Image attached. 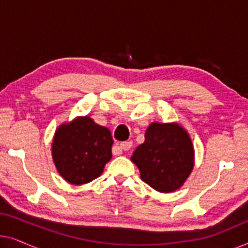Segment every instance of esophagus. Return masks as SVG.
I'll use <instances>...</instances> for the list:
<instances>
[{"instance_id":"esophagus-1","label":"esophagus","mask_w":248,"mask_h":248,"mask_svg":"<svg viewBox=\"0 0 248 248\" xmlns=\"http://www.w3.org/2000/svg\"><path fill=\"white\" fill-rule=\"evenodd\" d=\"M132 148V142L131 141H125L122 142L120 145L113 148V154L114 155H121L122 151H127Z\"/></svg>"}]
</instances>
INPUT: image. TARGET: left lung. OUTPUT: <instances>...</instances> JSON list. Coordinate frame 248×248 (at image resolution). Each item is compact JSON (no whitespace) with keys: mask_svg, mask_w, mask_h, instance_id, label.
Listing matches in <instances>:
<instances>
[{"mask_svg":"<svg viewBox=\"0 0 248 248\" xmlns=\"http://www.w3.org/2000/svg\"><path fill=\"white\" fill-rule=\"evenodd\" d=\"M144 139L131 158L140 169L141 179L158 192L178 189L194 166L188 134L177 124L152 123Z\"/></svg>","mask_w":248,"mask_h":248,"instance_id":"8db88e82","label":"left lung"}]
</instances>
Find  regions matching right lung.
<instances>
[{
	"mask_svg": "<svg viewBox=\"0 0 248 248\" xmlns=\"http://www.w3.org/2000/svg\"><path fill=\"white\" fill-rule=\"evenodd\" d=\"M110 131L90 117L77 118L56 131L52 154L60 175L74 185L99 177L111 158Z\"/></svg>",
	"mask_w": 248,
	"mask_h": 248,
	"instance_id": "add662e5",
	"label": "right lung"
}]
</instances>
